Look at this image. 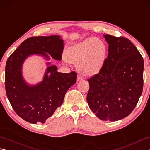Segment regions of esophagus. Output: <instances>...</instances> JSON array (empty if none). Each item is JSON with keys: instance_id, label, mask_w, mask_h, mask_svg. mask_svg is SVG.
<instances>
[{"instance_id": "esophagus-1", "label": "esophagus", "mask_w": 150, "mask_h": 150, "mask_svg": "<svg viewBox=\"0 0 150 150\" xmlns=\"http://www.w3.org/2000/svg\"><path fill=\"white\" fill-rule=\"evenodd\" d=\"M83 79H84V77H83V76H81V75H77V81H79L83 80Z\"/></svg>"}]
</instances>
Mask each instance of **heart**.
Returning a JSON list of instances; mask_svg holds the SVG:
<instances>
[{
	"mask_svg": "<svg viewBox=\"0 0 150 150\" xmlns=\"http://www.w3.org/2000/svg\"><path fill=\"white\" fill-rule=\"evenodd\" d=\"M106 57L105 43L96 38H89L69 48L64 60L77 64L81 73L90 75L100 71Z\"/></svg>",
	"mask_w": 150,
	"mask_h": 150,
	"instance_id": "b5f03b06",
	"label": "heart"
}]
</instances>
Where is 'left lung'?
Returning a JSON list of instances; mask_svg holds the SVG:
<instances>
[{
  "label": "left lung",
  "mask_w": 150,
  "mask_h": 150,
  "mask_svg": "<svg viewBox=\"0 0 150 150\" xmlns=\"http://www.w3.org/2000/svg\"><path fill=\"white\" fill-rule=\"evenodd\" d=\"M108 53L97 74L87 80L88 106L98 118L116 121L133 111L142 93L144 59L125 37L105 34Z\"/></svg>",
  "instance_id": "1"
}]
</instances>
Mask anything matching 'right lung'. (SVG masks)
I'll use <instances>...</instances> for the list:
<instances>
[{
	"label": "right lung",
	"mask_w": 150,
	"mask_h": 150,
	"mask_svg": "<svg viewBox=\"0 0 150 150\" xmlns=\"http://www.w3.org/2000/svg\"><path fill=\"white\" fill-rule=\"evenodd\" d=\"M63 40L59 35L30 37L22 43L7 59L5 67V89L12 108L24 120L44 124L62 105L65 93L77 81V73L57 71L55 65L47 67L42 82L27 85L22 75V65L32 54L46 53L54 59H62ZM50 63H47L49 65Z\"/></svg>",
	"instance_id": "1"
}]
</instances>
